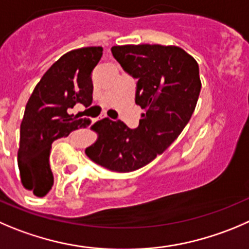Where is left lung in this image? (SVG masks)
I'll list each match as a JSON object with an SVG mask.
<instances>
[{
    "label": "left lung",
    "mask_w": 249,
    "mask_h": 249,
    "mask_svg": "<svg viewBox=\"0 0 249 249\" xmlns=\"http://www.w3.org/2000/svg\"><path fill=\"white\" fill-rule=\"evenodd\" d=\"M111 52L137 79L136 104L145 112L134 129L120 120L96 122L99 138L85 154L111 171L132 172L164 153L189 122L202 88L199 67L177 46L123 45Z\"/></svg>",
    "instance_id": "left-lung-1"
}]
</instances>
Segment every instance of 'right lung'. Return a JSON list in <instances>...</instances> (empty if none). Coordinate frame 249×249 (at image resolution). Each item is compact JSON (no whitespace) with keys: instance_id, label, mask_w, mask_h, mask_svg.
<instances>
[{"instance_id":"right-lung-1","label":"right lung","mask_w":249,"mask_h":249,"mask_svg":"<svg viewBox=\"0 0 249 249\" xmlns=\"http://www.w3.org/2000/svg\"><path fill=\"white\" fill-rule=\"evenodd\" d=\"M103 56V47L72 50L46 71L25 106L20 124L18 167L25 189L44 197L53 184L50 167L51 144L71 132L87 128L89 118L70 115L75 104L93 103L91 72Z\"/></svg>"}]
</instances>
